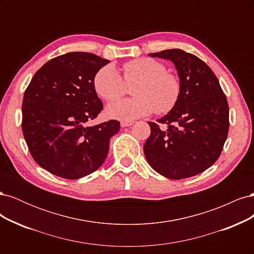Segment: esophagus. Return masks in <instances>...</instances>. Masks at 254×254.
I'll list each match as a JSON object with an SVG mask.
<instances>
[{"label": "esophagus", "mask_w": 254, "mask_h": 254, "mask_svg": "<svg viewBox=\"0 0 254 254\" xmlns=\"http://www.w3.org/2000/svg\"><path fill=\"white\" fill-rule=\"evenodd\" d=\"M133 124V122H129V121H123L121 122V126L122 127H128V126H131Z\"/></svg>", "instance_id": "esophagus-1"}]
</instances>
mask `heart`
<instances>
[{
	"label": "heart",
	"mask_w": 254,
	"mask_h": 254,
	"mask_svg": "<svg viewBox=\"0 0 254 254\" xmlns=\"http://www.w3.org/2000/svg\"><path fill=\"white\" fill-rule=\"evenodd\" d=\"M121 75L113 65L99 68L94 76L93 86L98 96L112 102L125 94L126 84L135 83L133 98L120 99L107 107V114L112 119L131 121L146 117L153 111L159 114L170 112L178 103L181 92L179 78L166 72V66L151 58H137L124 64Z\"/></svg>",
	"instance_id": "heart-1"
}]
</instances>
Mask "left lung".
<instances>
[{"label": "left lung", "mask_w": 254, "mask_h": 254, "mask_svg": "<svg viewBox=\"0 0 254 254\" xmlns=\"http://www.w3.org/2000/svg\"><path fill=\"white\" fill-rule=\"evenodd\" d=\"M170 59L181 83L178 103L158 123L148 122L144 145L149 165L168 179L204 172L219 158L229 131V106L219 81L205 63L179 49L149 54ZM160 124L168 128L161 129Z\"/></svg>", "instance_id": "obj_1"}]
</instances>
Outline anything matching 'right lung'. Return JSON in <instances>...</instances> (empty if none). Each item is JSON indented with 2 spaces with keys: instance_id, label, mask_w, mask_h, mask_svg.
Here are the masks:
<instances>
[{
  "instance_id": "obj_1",
  "label": "right lung",
  "mask_w": 254,
  "mask_h": 254,
  "mask_svg": "<svg viewBox=\"0 0 254 254\" xmlns=\"http://www.w3.org/2000/svg\"><path fill=\"white\" fill-rule=\"evenodd\" d=\"M108 63L92 53H67L42 65L26 88L23 135L34 160L51 174L79 179L98 170L108 156L120 122L87 126L103 110L93 79Z\"/></svg>"
}]
</instances>
